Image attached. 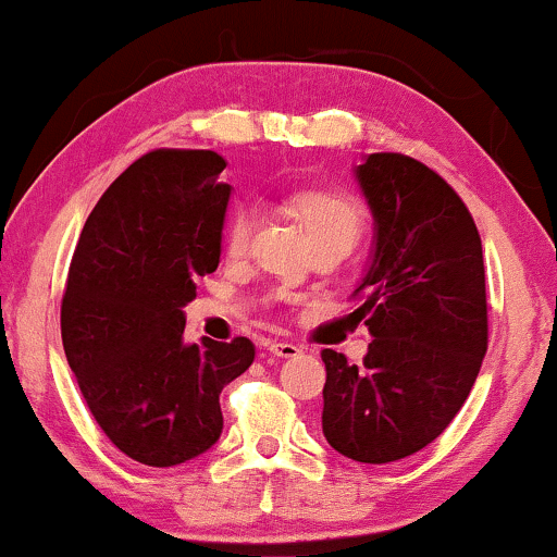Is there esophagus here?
I'll use <instances>...</instances> for the list:
<instances>
[{
  "label": "esophagus",
  "mask_w": 557,
  "mask_h": 557,
  "mask_svg": "<svg viewBox=\"0 0 557 557\" xmlns=\"http://www.w3.org/2000/svg\"><path fill=\"white\" fill-rule=\"evenodd\" d=\"M269 352L273 357H281V360H286V357H296L301 355V347L294 345V342H269Z\"/></svg>",
  "instance_id": "obj_1"
}]
</instances>
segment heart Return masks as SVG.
<instances>
[{"instance_id": "obj_1", "label": "heart", "mask_w": 557, "mask_h": 557, "mask_svg": "<svg viewBox=\"0 0 557 557\" xmlns=\"http://www.w3.org/2000/svg\"><path fill=\"white\" fill-rule=\"evenodd\" d=\"M292 210L299 218L309 240L314 243H342L349 248L362 231V210L352 197L330 189H301L292 197ZM256 227V210L243 205L233 212L225 231L227 256H243L248 250L250 235Z\"/></svg>"}]
</instances>
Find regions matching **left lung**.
I'll return each mask as SVG.
<instances>
[{"instance_id":"8db88e82","label":"left lung","mask_w":557,"mask_h":557,"mask_svg":"<svg viewBox=\"0 0 557 557\" xmlns=\"http://www.w3.org/2000/svg\"><path fill=\"white\" fill-rule=\"evenodd\" d=\"M355 180L375 235L352 314L372 342L360 368L322 349V431L347 459L387 463L444 433L482 368V238L451 185L416 159L368 154Z\"/></svg>"}]
</instances>
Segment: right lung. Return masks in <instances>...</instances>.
Here are the masks:
<instances>
[{
  "label": "right lung",
  "instance_id": "right-lung-1",
  "mask_svg": "<svg viewBox=\"0 0 557 557\" xmlns=\"http://www.w3.org/2000/svg\"><path fill=\"white\" fill-rule=\"evenodd\" d=\"M225 166L215 151L136 159L96 202L67 271V364L111 444L147 467H177L218 444L220 393L256 357L246 337L185 342L182 309L223 253Z\"/></svg>",
  "mask_w": 557,
  "mask_h": 557
}]
</instances>
